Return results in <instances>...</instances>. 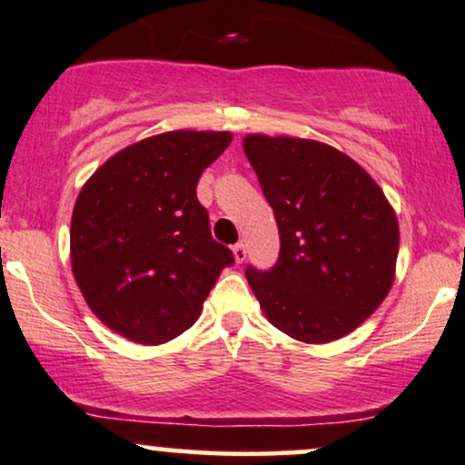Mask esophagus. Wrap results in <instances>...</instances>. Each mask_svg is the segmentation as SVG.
<instances>
[{
  "label": "esophagus",
  "instance_id": "esophagus-1",
  "mask_svg": "<svg viewBox=\"0 0 465 465\" xmlns=\"http://www.w3.org/2000/svg\"><path fill=\"white\" fill-rule=\"evenodd\" d=\"M232 254H234V261H237V263H243V261H246V254H248L246 243H243V242L234 243V246H232Z\"/></svg>",
  "mask_w": 465,
  "mask_h": 465
}]
</instances>
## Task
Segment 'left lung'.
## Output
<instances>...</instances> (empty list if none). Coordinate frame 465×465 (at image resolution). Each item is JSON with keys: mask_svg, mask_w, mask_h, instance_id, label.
Segmentation results:
<instances>
[{"mask_svg": "<svg viewBox=\"0 0 465 465\" xmlns=\"http://www.w3.org/2000/svg\"><path fill=\"white\" fill-rule=\"evenodd\" d=\"M243 151L281 237L272 270H246L265 318L307 345L347 336L393 285V206L356 160L318 140L250 134Z\"/></svg>", "mask_w": 465, "mask_h": 465, "instance_id": "left-lung-1", "label": "left lung"}]
</instances>
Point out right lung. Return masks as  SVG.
Masks as SVG:
<instances>
[{
  "label": "right lung",
  "instance_id": "obj_1",
  "mask_svg": "<svg viewBox=\"0 0 465 465\" xmlns=\"http://www.w3.org/2000/svg\"><path fill=\"white\" fill-rule=\"evenodd\" d=\"M231 132H166L94 171L72 211V272L90 310L138 345H163L200 316L232 252L217 243L197 180Z\"/></svg>",
  "mask_w": 465,
  "mask_h": 465
}]
</instances>
